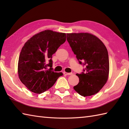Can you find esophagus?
Masks as SVG:
<instances>
[{
	"mask_svg": "<svg viewBox=\"0 0 129 129\" xmlns=\"http://www.w3.org/2000/svg\"><path fill=\"white\" fill-rule=\"evenodd\" d=\"M64 74L66 75H70L72 74V73H67V72H64Z\"/></svg>",
	"mask_w": 129,
	"mask_h": 129,
	"instance_id": "esophagus-1",
	"label": "esophagus"
}]
</instances>
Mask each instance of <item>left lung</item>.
I'll list each match as a JSON object with an SVG mask.
<instances>
[{
	"instance_id": "obj_1",
	"label": "left lung",
	"mask_w": 129,
	"mask_h": 129,
	"mask_svg": "<svg viewBox=\"0 0 129 129\" xmlns=\"http://www.w3.org/2000/svg\"><path fill=\"white\" fill-rule=\"evenodd\" d=\"M67 40L80 64L85 67L83 72L76 74L79 82L74 89L83 96L96 94L108 79V52L104 43L87 33L67 34Z\"/></svg>"
}]
</instances>
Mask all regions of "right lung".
<instances>
[{
    "label": "right lung",
    "instance_id": "add662e5",
    "mask_svg": "<svg viewBox=\"0 0 129 129\" xmlns=\"http://www.w3.org/2000/svg\"><path fill=\"white\" fill-rule=\"evenodd\" d=\"M66 38L65 33L46 30L25 43L19 55L18 72L21 83L30 91L36 94L44 92L63 75L53 71L51 58Z\"/></svg>",
    "mask_w": 129,
    "mask_h": 129
}]
</instances>
